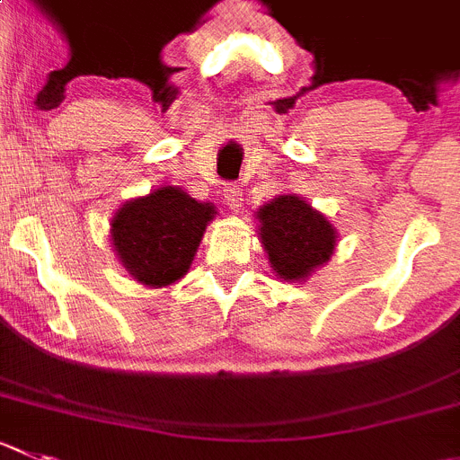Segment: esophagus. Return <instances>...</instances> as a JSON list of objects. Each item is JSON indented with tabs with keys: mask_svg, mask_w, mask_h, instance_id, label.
I'll use <instances>...</instances> for the list:
<instances>
[{
	"mask_svg": "<svg viewBox=\"0 0 460 460\" xmlns=\"http://www.w3.org/2000/svg\"><path fill=\"white\" fill-rule=\"evenodd\" d=\"M223 199H226V205L230 209H234L237 212L239 208H242V185H227L226 190H223Z\"/></svg>",
	"mask_w": 460,
	"mask_h": 460,
	"instance_id": "1",
	"label": "esophagus"
}]
</instances>
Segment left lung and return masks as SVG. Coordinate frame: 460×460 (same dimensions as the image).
<instances>
[{
	"mask_svg": "<svg viewBox=\"0 0 460 460\" xmlns=\"http://www.w3.org/2000/svg\"><path fill=\"white\" fill-rule=\"evenodd\" d=\"M260 237L270 269L287 282H303L327 264L336 246V227L296 194H282L261 205Z\"/></svg>",
	"mask_w": 460,
	"mask_h": 460,
	"instance_id": "1",
	"label": "left lung"
}]
</instances>
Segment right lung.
I'll list each match as a JSON object with an SVG mask.
<instances>
[{"label":"right lung","instance_id":"add662e5","mask_svg":"<svg viewBox=\"0 0 460 460\" xmlns=\"http://www.w3.org/2000/svg\"><path fill=\"white\" fill-rule=\"evenodd\" d=\"M214 214L212 203L191 199L181 187H157L117 209L111 223L112 246L137 282L169 287L187 275Z\"/></svg>","mask_w":460,"mask_h":460}]
</instances>
